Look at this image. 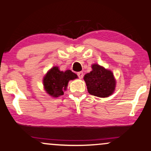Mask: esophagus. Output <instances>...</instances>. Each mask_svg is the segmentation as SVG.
<instances>
[{
    "label": "esophagus",
    "mask_w": 151,
    "mask_h": 151,
    "mask_svg": "<svg viewBox=\"0 0 151 151\" xmlns=\"http://www.w3.org/2000/svg\"><path fill=\"white\" fill-rule=\"evenodd\" d=\"M77 76L79 79H82L83 77V72H77Z\"/></svg>",
    "instance_id": "34e87169"
}]
</instances>
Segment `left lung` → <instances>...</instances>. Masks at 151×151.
<instances>
[{"label": "left lung", "mask_w": 151, "mask_h": 151, "mask_svg": "<svg viewBox=\"0 0 151 151\" xmlns=\"http://www.w3.org/2000/svg\"><path fill=\"white\" fill-rule=\"evenodd\" d=\"M92 70L84 76L88 92L99 97H107L113 93L115 80L111 71L97 64L92 66Z\"/></svg>", "instance_id": "obj_1"}]
</instances>
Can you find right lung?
Returning a JSON list of instances; mask_svg holds the SVG:
<instances>
[{
  "label": "right lung",
  "instance_id": "add662e5",
  "mask_svg": "<svg viewBox=\"0 0 151 151\" xmlns=\"http://www.w3.org/2000/svg\"><path fill=\"white\" fill-rule=\"evenodd\" d=\"M77 75L71 70L60 71L58 67L52 68L43 79V85L46 92L53 97L63 95L66 90L68 81L77 79Z\"/></svg>",
  "mask_w": 151,
  "mask_h": 151
}]
</instances>
